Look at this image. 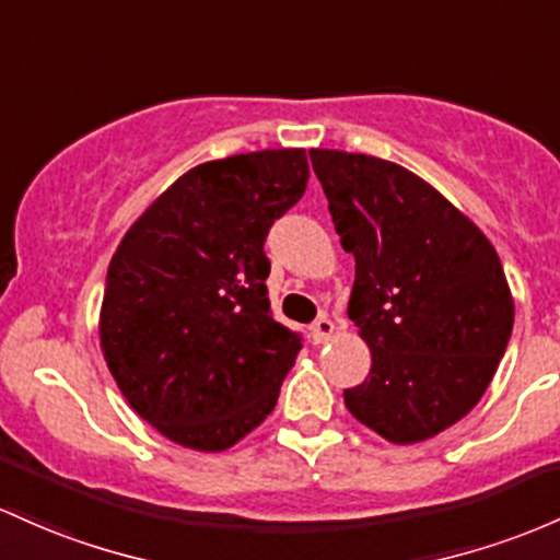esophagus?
Masks as SVG:
<instances>
[{"instance_id": "1", "label": "esophagus", "mask_w": 560, "mask_h": 560, "mask_svg": "<svg viewBox=\"0 0 560 560\" xmlns=\"http://www.w3.org/2000/svg\"><path fill=\"white\" fill-rule=\"evenodd\" d=\"M331 335H335V324H331L327 316H322V318H316V322H313L311 337H313V342H316V346H322V342H329Z\"/></svg>"}]
</instances>
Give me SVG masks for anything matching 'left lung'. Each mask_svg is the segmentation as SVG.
Segmentation results:
<instances>
[{
  "label": "left lung",
  "mask_w": 560,
  "mask_h": 560,
  "mask_svg": "<svg viewBox=\"0 0 560 560\" xmlns=\"http://www.w3.org/2000/svg\"><path fill=\"white\" fill-rule=\"evenodd\" d=\"M311 164L355 257L348 318L372 353L346 407L390 444L433 439L481 401L508 348L515 305L497 249L401 164L335 149H311Z\"/></svg>",
  "instance_id": "1"
}]
</instances>
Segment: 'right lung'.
<instances>
[{
    "label": "right lung",
    "mask_w": 560,
    "mask_h": 560,
    "mask_svg": "<svg viewBox=\"0 0 560 560\" xmlns=\"http://www.w3.org/2000/svg\"><path fill=\"white\" fill-rule=\"evenodd\" d=\"M308 183L305 149L214 159L177 177L110 257L101 350L164 439L225 452L273 411L300 337L270 316L268 229Z\"/></svg>",
    "instance_id": "1"
}]
</instances>
